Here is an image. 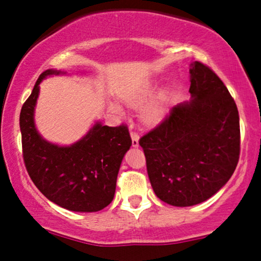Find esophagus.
I'll return each instance as SVG.
<instances>
[{"label": "esophagus", "mask_w": 261, "mask_h": 261, "mask_svg": "<svg viewBox=\"0 0 261 261\" xmlns=\"http://www.w3.org/2000/svg\"><path fill=\"white\" fill-rule=\"evenodd\" d=\"M131 139H133V146H134V147H139V140H140L139 134L135 133V131H131Z\"/></svg>", "instance_id": "34e87169"}]
</instances>
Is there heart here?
Here are the masks:
<instances>
[{"mask_svg":"<svg viewBox=\"0 0 261 261\" xmlns=\"http://www.w3.org/2000/svg\"><path fill=\"white\" fill-rule=\"evenodd\" d=\"M155 89H157V85L154 82L146 83V85L141 86L140 88L135 89L134 92L128 93L125 97V103L128 107L139 109L153 97ZM109 108L113 113L119 114V115L121 114V108L116 104H110ZM168 112V95H167V93L162 92L158 95H155L153 99L143 108L142 112H141V119L145 124L154 126V125L161 124L167 118Z\"/></svg>","mask_w":261,"mask_h":261,"instance_id":"obj_1","label":"heart"}]
</instances>
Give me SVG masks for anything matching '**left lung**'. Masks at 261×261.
<instances>
[{
  "mask_svg": "<svg viewBox=\"0 0 261 261\" xmlns=\"http://www.w3.org/2000/svg\"><path fill=\"white\" fill-rule=\"evenodd\" d=\"M189 92L193 99L172 108L139 141L154 194L178 207L215 195L232 176L241 153L238 109L220 77L195 61Z\"/></svg>",
  "mask_w": 261,
  "mask_h": 261,
  "instance_id": "8db88e82",
  "label": "left lung"
}]
</instances>
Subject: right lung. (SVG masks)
I'll use <instances>...</instances> for the list:
<instances>
[{
  "mask_svg": "<svg viewBox=\"0 0 261 261\" xmlns=\"http://www.w3.org/2000/svg\"><path fill=\"white\" fill-rule=\"evenodd\" d=\"M61 71L46 70L39 76L19 116L23 160L27 172L50 201L76 212H95L113 201L116 178L131 146L126 125L110 127L100 122L71 146L47 142L34 125L39 85Z\"/></svg>",
  "mask_w": 261,
  "mask_h": 261,
  "instance_id": "obj_1",
  "label": "right lung"
}]
</instances>
